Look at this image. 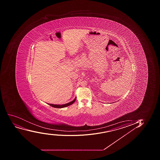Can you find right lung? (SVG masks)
I'll return each mask as SVG.
<instances>
[{"label": "right lung", "instance_id": "add662e5", "mask_svg": "<svg viewBox=\"0 0 160 160\" xmlns=\"http://www.w3.org/2000/svg\"><path fill=\"white\" fill-rule=\"evenodd\" d=\"M76 98H74V100L70 102H69V103H66V104H62V105H57V104H49V103H48V104L49 105H51V106H52L53 108H66V107H67V106H69L70 105L72 104L73 103H74V102L76 101Z\"/></svg>", "mask_w": 160, "mask_h": 160}]
</instances>
